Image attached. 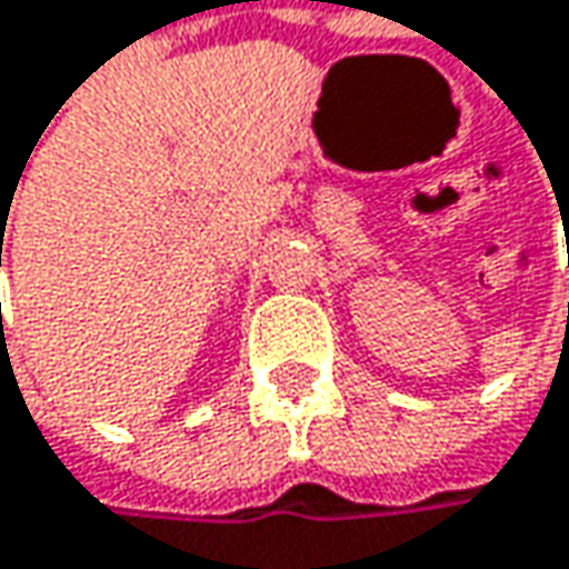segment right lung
<instances>
[{"instance_id":"obj_1","label":"right lung","mask_w":569,"mask_h":569,"mask_svg":"<svg viewBox=\"0 0 569 569\" xmlns=\"http://www.w3.org/2000/svg\"><path fill=\"white\" fill-rule=\"evenodd\" d=\"M0 250H2V247H0ZM0 263H2V253H0Z\"/></svg>"}]
</instances>
